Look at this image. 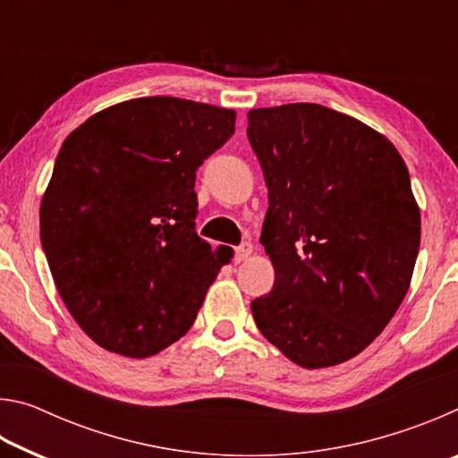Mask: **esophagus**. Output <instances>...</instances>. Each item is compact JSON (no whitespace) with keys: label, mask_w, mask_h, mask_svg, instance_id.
Instances as JSON below:
<instances>
[{"label":"esophagus","mask_w":458,"mask_h":458,"mask_svg":"<svg viewBox=\"0 0 458 458\" xmlns=\"http://www.w3.org/2000/svg\"><path fill=\"white\" fill-rule=\"evenodd\" d=\"M252 254V244L250 242H242L240 246L234 248V260L236 262H244L248 257Z\"/></svg>","instance_id":"esophagus-1"}]
</instances>
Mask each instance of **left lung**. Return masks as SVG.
<instances>
[{
  "label": "left lung",
  "instance_id": "obj_1",
  "mask_svg": "<svg viewBox=\"0 0 458 458\" xmlns=\"http://www.w3.org/2000/svg\"><path fill=\"white\" fill-rule=\"evenodd\" d=\"M268 188L260 244L273 291L250 303L270 344L301 368L352 360L404 301L420 248L408 167L366 123L313 103L248 113Z\"/></svg>",
  "mask_w": 458,
  "mask_h": 458
}]
</instances>
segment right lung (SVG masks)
Instances as JSON below:
<instances>
[{
    "label": "right lung",
    "instance_id": "1",
    "mask_svg": "<svg viewBox=\"0 0 458 458\" xmlns=\"http://www.w3.org/2000/svg\"><path fill=\"white\" fill-rule=\"evenodd\" d=\"M236 113L145 97L92 114L54 164L40 238L62 301L108 352L149 358L188 333L224 260L196 232V172Z\"/></svg>",
    "mask_w": 458,
    "mask_h": 458
}]
</instances>
